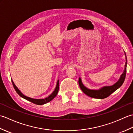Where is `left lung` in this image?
Wrapping results in <instances>:
<instances>
[{
  "label": "left lung",
  "instance_id": "8db88e82",
  "mask_svg": "<svg viewBox=\"0 0 133 133\" xmlns=\"http://www.w3.org/2000/svg\"><path fill=\"white\" fill-rule=\"evenodd\" d=\"M124 52H125V58H126L125 69H124V71L122 74H121L119 80H118L116 83L112 86H103L98 90H92V89H89L88 88H87L86 87L84 86L83 85L82 82L81 78L79 77V78L78 83H79V85L80 88L82 90V91L84 94H86L87 95H88L90 97L97 98V99H104L108 97L110 94H111L112 92H114L115 90H117L118 89H119L123 83L125 79L126 74V67H127V64H128V62L127 61H127L126 53L125 51H124Z\"/></svg>",
  "mask_w": 133,
  "mask_h": 133
}]
</instances>
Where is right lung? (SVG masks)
<instances>
[{
  "label": "right lung",
  "instance_id": "1",
  "mask_svg": "<svg viewBox=\"0 0 133 133\" xmlns=\"http://www.w3.org/2000/svg\"><path fill=\"white\" fill-rule=\"evenodd\" d=\"M11 81H12V83L14 89H15V91L19 94V96H21L22 98L25 99H26L27 101L31 102H32L33 103H35L36 104H38V105H42V104H46L48 102H50L51 100H52L53 99L56 97V95H57L58 91H59V80H58L54 91L51 93V94H50L49 96V97L45 98L44 99H34V98H30V97H27V96L23 94V93H22V92L18 89V87L16 86L15 84H14L13 81L12 80V79H11Z\"/></svg>",
  "mask_w": 133,
  "mask_h": 133
}]
</instances>
